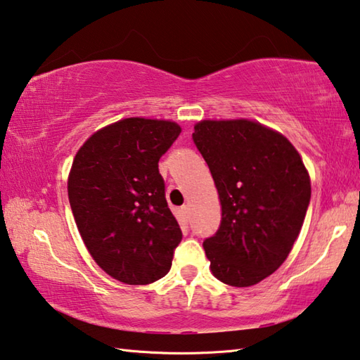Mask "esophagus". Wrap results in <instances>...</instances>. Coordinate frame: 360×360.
Listing matches in <instances>:
<instances>
[{
    "mask_svg": "<svg viewBox=\"0 0 360 360\" xmlns=\"http://www.w3.org/2000/svg\"><path fill=\"white\" fill-rule=\"evenodd\" d=\"M181 215H184L185 219L190 218V205H184V207H181Z\"/></svg>",
    "mask_w": 360,
    "mask_h": 360,
    "instance_id": "esophagus-1",
    "label": "esophagus"
}]
</instances>
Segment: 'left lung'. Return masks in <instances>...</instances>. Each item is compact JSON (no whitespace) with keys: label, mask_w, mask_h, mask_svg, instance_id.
I'll return each instance as SVG.
<instances>
[{"label":"left lung","mask_w":360,"mask_h":360,"mask_svg":"<svg viewBox=\"0 0 360 360\" xmlns=\"http://www.w3.org/2000/svg\"><path fill=\"white\" fill-rule=\"evenodd\" d=\"M193 142L221 202V224L202 243L212 272L229 286H253L292 250L310 205V176L285 136L248 120H204Z\"/></svg>","instance_id":"left-lung-1"}]
</instances>
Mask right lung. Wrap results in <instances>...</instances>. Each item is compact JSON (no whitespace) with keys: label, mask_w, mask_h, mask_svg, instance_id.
<instances>
[{"label":"right lung","mask_w":360,"mask_h":360,"mask_svg":"<svg viewBox=\"0 0 360 360\" xmlns=\"http://www.w3.org/2000/svg\"><path fill=\"white\" fill-rule=\"evenodd\" d=\"M180 131L174 122L126 118L94 132L74 158L68 196L82 240L126 285L162 278L181 242L158 169Z\"/></svg>","instance_id":"obj_1"}]
</instances>
